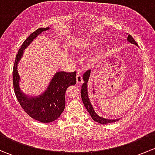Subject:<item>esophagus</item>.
<instances>
[{
  "mask_svg": "<svg viewBox=\"0 0 155 155\" xmlns=\"http://www.w3.org/2000/svg\"><path fill=\"white\" fill-rule=\"evenodd\" d=\"M76 82L78 84H82L83 82V79H82V76L80 73H78L76 75Z\"/></svg>",
  "mask_w": 155,
  "mask_h": 155,
  "instance_id": "34e87169",
  "label": "esophagus"
}]
</instances>
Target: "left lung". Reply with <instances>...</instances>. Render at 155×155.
<instances>
[{
	"label": "left lung",
	"instance_id": "1",
	"mask_svg": "<svg viewBox=\"0 0 155 155\" xmlns=\"http://www.w3.org/2000/svg\"><path fill=\"white\" fill-rule=\"evenodd\" d=\"M127 40L130 42V43H133V44H135L136 46L138 45L137 43V42L134 40V39L133 38L132 36L130 35V34L128 35ZM90 72H91L90 70H87V71L85 72L83 75V80L85 81V82L82 84V89H81V97H82V102H83L84 104V106H85V107L86 108L87 112H89L90 115L91 116L92 119H93L94 121H97V122L100 123V124H109V123H112L114 122V121H118V119L110 120V119H107V118H102V117H100L99 115H97L94 109V108L92 107L90 101H89L88 95H87V81H88L89 76H90Z\"/></svg>",
	"mask_w": 155,
	"mask_h": 155
}]
</instances>
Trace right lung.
Wrapping results in <instances>:
<instances>
[{"mask_svg":"<svg viewBox=\"0 0 155 155\" xmlns=\"http://www.w3.org/2000/svg\"><path fill=\"white\" fill-rule=\"evenodd\" d=\"M49 29L40 28L32 33L23 42L15 57L12 70V82L14 91L20 106L32 118L43 123L52 122L60 117L65 108V93L67 88L76 83V72H58L51 79L47 90L37 97L30 98L19 88V76L17 65L21 58L23 51L38 34Z\"/></svg>","mask_w":155,"mask_h":155,"instance_id":"add662e5","label":"right lung"}]
</instances>
